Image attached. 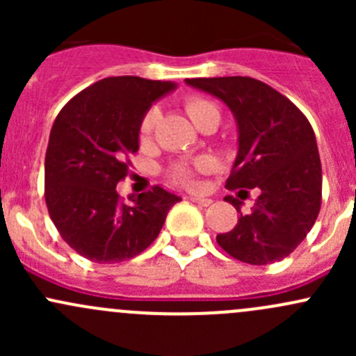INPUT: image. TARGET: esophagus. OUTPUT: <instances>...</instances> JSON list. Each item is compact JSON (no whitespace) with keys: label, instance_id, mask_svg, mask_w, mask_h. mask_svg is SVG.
<instances>
[{"label":"esophagus","instance_id":"1","mask_svg":"<svg viewBox=\"0 0 356 356\" xmlns=\"http://www.w3.org/2000/svg\"><path fill=\"white\" fill-rule=\"evenodd\" d=\"M189 201H193V203L200 204V207H210V204H211V200L198 198V196H189Z\"/></svg>","mask_w":356,"mask_h":356}]
</instances>
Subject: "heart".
Listing matches in <instances>:
<instances>
[{
  "mask_svg": "<svg viewBox=\"0 0 356 356\" xmlns=\"http://www.w3.org/2000/svg\"><path fill=\"white\" fill-rule=\"evenodd\" d=\"M184 108L188 111L189 117H191V120L195 122L198 127L203 122L210 120V118H218V120H220V111H218L217 106H215L210 99L203 98V96H189L184 102ZM156 110L152 108L143 115L141 122H139V141H141L143 145L152 139L156 127ZM210 167V160L200 158V160L193 161V163H174L167 170V175L170 177V181L177 182V184L186 186V188H195L196 175H198L200 172H207Z\"/></svg>",
  "mask_w": 356,
  "mask_h": 356,
  "instance_id": "heart-1",
  "label": "heart"
}]
</instances>
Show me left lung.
Masks as SVG:
<instances>
[{"label": "left lung", "mask_w": 356, "mask_h": 356, "mask_svg": "<svg viewBox=\"0 0 356 356\" xmlns=\"http://www.w3.org/2000/svg\"><path fill=\"white\" fill-rule=\"evenodd\" d=\"M193 88L220 98L234 113L239 152L225 188L258 193L250 213L241 201L232 231L217 243L232 258L267 265L289 257L314 227L322 203V165L315 132L284 95L251 77L186 79Z\"/></svg>", "instance_id": "obj_1"}]
</instances>
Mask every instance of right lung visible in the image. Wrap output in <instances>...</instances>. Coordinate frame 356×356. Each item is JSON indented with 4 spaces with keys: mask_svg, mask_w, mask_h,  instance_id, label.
<instances>
[{
    "mask_svg": "<svg viewBox=\"0 0 356 356\" xmlns=\"http://www.w3.org/2000/svg\"><path fill=\"white\" fill-rule=\"evenodd\" d=\"M174 82L106 77L75 95L56 115L44 158V200L60 236L81 257L117 264L143 253L181 198L160 186L132 203L117 184L139 149V122Z\"/></svg>",
    "mask_w": 356,
    "mask_h": 356,
    "instance_id": "add662e5",
    "label": "right lung"
}]
</instances>
